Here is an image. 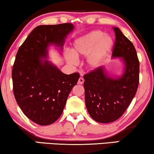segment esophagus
<instances>
[{
	"label": "esophagus",
	"instance_id": "esophagus-1",
	"mask_svg": "<svg viewBox=\"0 0 154 154\" xmlns=\"http://www.w3.org/2000/svg\"><path fill=\"white\" fill-rule=\"evenodd\" d=\"M84 83V79L83 78H80L79 79V81H78V83L80 84V85H82Z\"/></svg>",
	"mask_w": 154,
	"mask_h": 154
}]
</instances>
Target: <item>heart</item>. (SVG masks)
I'll return each instance as SVG.
<instances>
[{"label": "heart", "mask_w": 154, "mask_h": 154, "mask_svg": "<svg viewBox=\"0 0 154 154\" xmlns=\"http://www.w3.org/2000/svg\"><path fill=\"white\" fill-rule=\"evenodd\" d=\"M113 41L102 31L95 30L78 38L73 41L71 52L65 54V60L71 66H75L76 58L87 57L86 63L92 69L98 68L111 51Z\"/></svg>", "instance_id": "b5f03b06"}]
</instances>
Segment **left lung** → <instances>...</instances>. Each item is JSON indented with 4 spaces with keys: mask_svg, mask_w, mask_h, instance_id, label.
Here are the masks:
<instances>
[{
    "mask_svg": "<svg viewBox=\"0 0 154 154\" xmlns=\"http://www.w3.org/2000/svg\"><path fill=\"white\" fill-rule=\"evenodd\" d=\"M113 29L116 43L112 58H121L123 73L111 75L102 66L83 76L86 108L92 119L102 123L116 121L123 114L139 85L140 62L134 46L119 28Z\"/></svg>",
    "mask_w": 154,
    "mask_h": 154,
    "instance_id": "8db88e82",
    "label": "left lung"
}]
</instances>
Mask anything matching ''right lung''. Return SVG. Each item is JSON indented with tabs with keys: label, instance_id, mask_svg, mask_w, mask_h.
<instances>
[{
	"label": "right lung",
	"instance_id": "add662e5",
	"mask_svg": "<svg viewBox=\"0 0 154 154\" xmlns=\"http://www.w3.org/2000/svg\"><path fill=\"white\" fill-rule=\"evenodd\" d=\"M74 29L70 23L40 25L19 48L12 71L14 95L25 116L40 125L53 123L62 115L79 73L67 75L48 60L53 45L62 51L65 39Z\"/></svg>",
	"mask_w": 154,
	"mask_h": 154
}]
</instances>
